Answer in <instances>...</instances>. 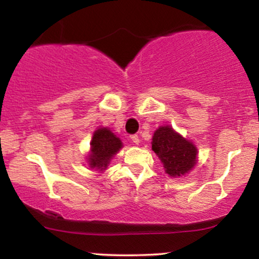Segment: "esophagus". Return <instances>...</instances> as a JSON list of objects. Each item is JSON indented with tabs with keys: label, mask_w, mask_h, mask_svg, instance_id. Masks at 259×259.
<instances>
[{
	"label": "esophagus",
	"mask_w": 259,
	"mask_h": 259,
	"mask_svg": "<svg viewBox=\"0 0 259 259\" xmlns=\"http://www.w3.org/2000/svg\"><path fill=\"white\" fill-rule=\"evenodd\" d=\"M130 140H132V141H133L135 145H139L140 139H139L138 135H132V136H130Z\"/></svg>",
	"instance_id": "34e87169"
}]
</instances>
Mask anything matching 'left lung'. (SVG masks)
I'll list each match as a JSON object with an SVG mask.
<instances>
[{
	"label": "left lung",
	"mask_w": 259,
	"mask_h": 259,
	"mask_svg": "<svg viewBox=\"0 0 259 259\" xmlns=\"http://www.w3.org/2000/svg\"><path fill=\"white\" fill-rule=\"evenodd\" d=\"M152 150L162 160L165 173L177 178L186 174L196 164L197 150L192 142L177 134L170 126H160L153 134Z\"/></svg>",
	"instance_id": "1"
}]
</instances>
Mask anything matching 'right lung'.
<instances>
[{"mask_svg":"<svg viewBox=\"0 0 259 259\" xmlns=\"http://www.w3.org/2000/svg\"><path fill=\"white\" fill-rule=\"evenodd\" d=\"M121 148L119 138L107 127H101L94 133L91 140V153L89 156V164L91 168L105 170L109 160Z\"/></svg>","mask_w":259,"mask_h":259,"instance_id":"1","label":"right lung"}]
</instances>
